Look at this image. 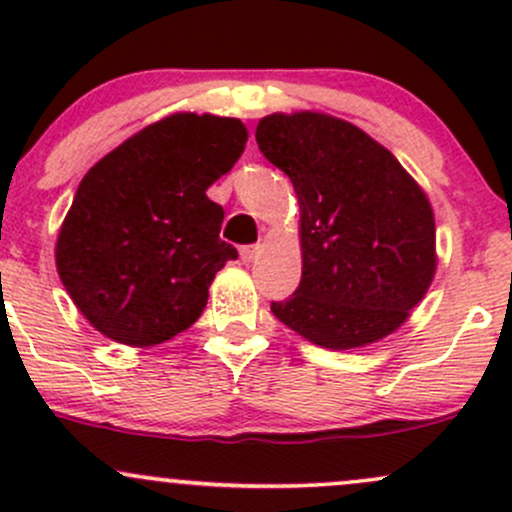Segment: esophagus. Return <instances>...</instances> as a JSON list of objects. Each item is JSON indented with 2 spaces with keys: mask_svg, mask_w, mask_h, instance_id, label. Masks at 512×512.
<instances>
[{
  "mask_svg": "<svg viewBox=\"0 0 512 512\" xmlns=\"http://www.w3.org/2000/svg\"><path fill=\"white\" fill-rule=\"evenodd\" d=\"M257 252H260V248H257V245H245V248H240V260H243V264L255 262Z\"/></svg>",
  "mask_w": 512,
  "mask_h": 512,
  "instance_id": "esophagus-1",
  "label": "esophagus"
}]
</instances>
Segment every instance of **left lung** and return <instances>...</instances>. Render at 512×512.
I'll list each match as a JSON object with an SVG mask.
<instances>
[{
	"instance_id": "1",
	"label": "left lung",
	"mask_w": 512,
	"mask_h": 512,
	"mask_svg": "<svg viewBox=\"0 0 512 512\" xmlns=\"http://www.w3.org/2000/svg\"><path fill=\"white\" fill-rule=\"evenodd\" d=\"M257 146L298 197L303 274L276 320L322 349L385 339L436 276V219L424 187L383 144L315 110L257 122Z\"/></svg>"
}]
</instances>
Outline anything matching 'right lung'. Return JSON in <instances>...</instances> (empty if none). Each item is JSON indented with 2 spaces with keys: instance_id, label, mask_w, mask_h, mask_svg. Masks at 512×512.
Instances as JSON below:
<instances>
[{
  "instance_id": "add662e5",
  "label": "right lung",
  "mask_w": 512,
  "mask_h": 512,
  "mask_svg": "<svg viewBox=\"0 0 512 512\" xmlns=\"http://www.w3.org/2000/svg\"><path fill=\"white\" fill-rule=\"evenodd\" d=\"M238 117L173 113L139 129L81 180L55 245L79 313L113 342L154 346L195 325L233 245L207 190L245 151Z\"/></svg>"
}]
</instances>
